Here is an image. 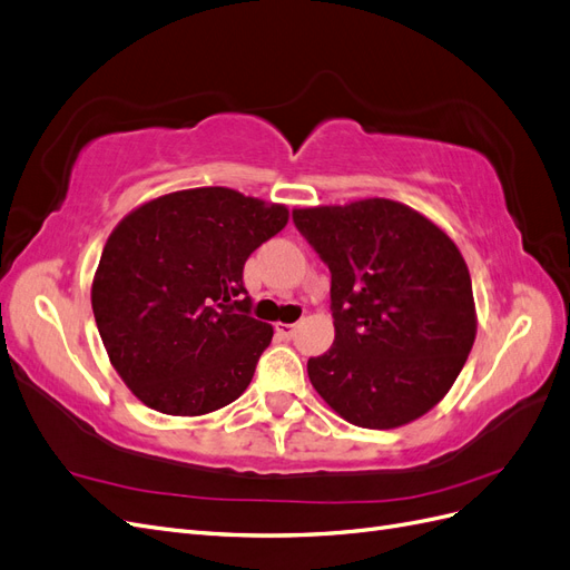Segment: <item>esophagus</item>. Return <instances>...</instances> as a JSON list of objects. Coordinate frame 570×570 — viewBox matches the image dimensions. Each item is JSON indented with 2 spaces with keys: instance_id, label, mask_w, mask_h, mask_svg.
Segmentation results:
<instances>
[{
  "instance_id": "obj_1",
  "label": "esophagus",
  "mask_w": 570,
  "mask_h": 570,
  "mask_svg": "<svg viewBox=\"0 0 570 570\" xmlns=\"http://www.w3.org/2000/svg\"><path fill=\"white\" fill-rule=\"evenodd\" d=\"M275 331H278L283 337H292L297 333V323H278L275 325Z\"/></svg>"
}]
</instances>
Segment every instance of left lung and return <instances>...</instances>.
Wrapping results in <instances>:
<instances>
[{
	"mask_svg": "<svg viewBox=\"0 0 570 570\" xmlns=\"http://www.w3.org/2000/svg\"><path fill=\"white\" fill-rule=\"evenodd\" d=\"M292 218L331 268L335 342L308 358L314 390L358 428L421 419L452 390L478 331L454 239L383 197L306 206Z\"/></svg>",
	"mask_w": 570,
	"mask_h": 570,
	"instance_id": "1",
	"label": "left lung"
}]
</instances>
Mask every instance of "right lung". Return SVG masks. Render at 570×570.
<instances>
[{"mask_svg":"<svg viewBox=\"0 0 570 570\" xmlns=\"http://www.w3.org/2000/svg\"><path fill=\"white\" fill-rule=\"evenodd\" d=\"M287 218L285 204L230 187L178 189L120 218L92 312L111 366L145 406L204 416L247 390L273 327L249 316L243 268Z\"/></svg>","mask_w":570,"mask_h":570,"instance_id":"add662e5","label":"right lung"}]
</instances>
